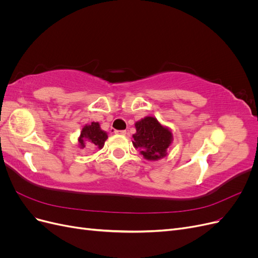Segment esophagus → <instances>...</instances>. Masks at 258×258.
<instances>
[{
    "label": "esophagus",
    "instance_id": "esophagus-1",
    "mask_svg": "<svg viewBox=\"0 0 258 258\" xmlns=\"http://www.w3.org/2000/svg\"><path fill=\"white\" fill-rule=\"evenodd\" d=\"M115 134L116 135H120V136H126L127 132H126V130H116Z\"/></svg>",
    "mask_w": 258,
    "mask_h": 258
}]
</instances>
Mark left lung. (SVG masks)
Returning a JSON list of instances; mask_svg holds the SVG:
<instances>
[{"label": "left lung", "instance_id": "left-lung-1", "mask_svg": "<svg viewBox=\"0 0 258 258\" xmlns=\"http://www.w3.org/2000/svg\"><path fill=\"white\" fill-rule=\"evenodd\" d=\"M137 132L132 136V144L140 148V153L147 160H157L167 155L168 147L172 143L173 136L171 130L152 116L136 122Z\"/></svg>", "mask_w": 258, "mask_h": 258}]
</instances>
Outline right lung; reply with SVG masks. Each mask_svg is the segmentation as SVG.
Segmentation results:
<instances>
[{
	"instance_id": "right-lung-1",
	"label": "right lung",
	"mask_w": 258,
	"mask_h": 258,
	"mask_svg": "<svg viewBox=\"0 0 258 258\" xmlns=\"http://www.w3.org/2000/svg\"><path fill=\"white\" fill-rule=\"evenodd\" d=\"M106 139L107 134L100 128L99 122L92 121L90 124H86L82 129L81 136L79 138V144L81 148L86 147V143H91L92 146L102 148Z\"/></svg>"
}]
</instances>
